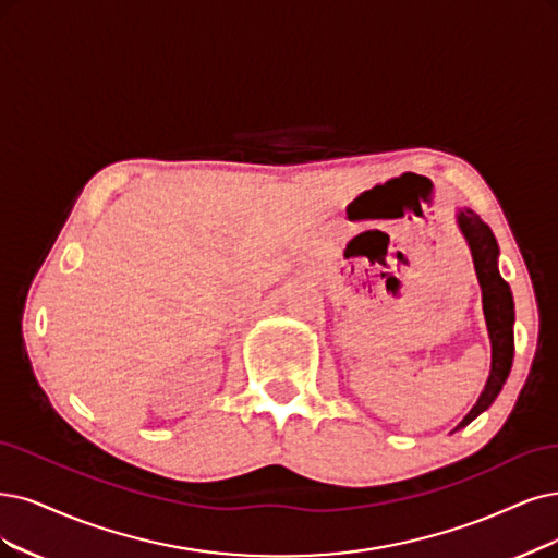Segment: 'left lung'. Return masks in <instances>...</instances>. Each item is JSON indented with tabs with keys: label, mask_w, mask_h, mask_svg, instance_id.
I'll list each match as a JSON object with an SVG mask.
<instances>
[{
	"label": "left lung",
	"mask_w": 558,
	"mask_h": 558,
	"mask_svg": "<svg viewBox=\"0 0 558 558\" xmlns=\"http://www.w3.org/2000/svg\"><path fill=\"white\" fill-rule=\"evenodd\" d=\"M456 218L471 251L473 268H476V278L481 284L483 315H485L487 336L492 344V365H489V377L485 381L483 393L452 432L466 427L473 418H478L483 411H487L494 400H497L510 375L512 356H514V336H512L514 303H512L510 284L499 274V243L494 239L489 225L483 222L476 211H471L464 206V209H458Z\"/></svg>",
	"instance_id": "1"
}]
</instances>
